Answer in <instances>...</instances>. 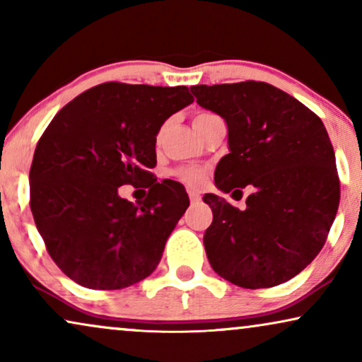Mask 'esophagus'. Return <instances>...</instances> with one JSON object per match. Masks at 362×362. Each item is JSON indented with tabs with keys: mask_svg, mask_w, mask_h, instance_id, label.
I'll return each instance as SVG.
<instances>
[{
	"mask_svg": "<svg viewBox=\"0 0 362 362\" xmlns=\"http://www.w3.org/2000/svg\"><path fill=\"white\" fill-rule=\"evenodd\" d=\"M187 194H189V199H191V202H197V201L201 199L199 192L194 191V189H187Z\"/></svg>",
	"mask_w": 362,
	"mask_h": 362,
	"instance_id": "1",
	"label": "esophagus"
}]
</instances>
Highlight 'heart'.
<instances>
[{
    "mask_svg": "<svg viewBox=\"0 0 362 362\" xmlns=\"http://www.w3.org/2000/svg\"><path fill=\"white\" fill-rule=\"evenodd\" d=\"M207 117H212V113H199V115H196L194 122L197 120H204ZM175 176L177 180H181L185 185L191 186V187H199L204 185L206 181V170L204 168H199V166H186V168H180V170L175 171Z\"/></svg>",
    "mask_w": 362,
    "mask_h": 362,
    "instance_id": "obj_1",
    "label": "heart"
}]
</instances>
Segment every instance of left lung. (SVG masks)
<instances>
[{
  "label": "left lung",
  "instance_id": "obj_1",
  "mask_svg": "<svg viewBox=\"0 0 362 362\" xmlns=\"http://www.w3.org/2000/svg\"><path fill=\"white\" fill-rule=\"evenodd\" d=\"M196 102L229 128V155L216 168L221 191L244 211L206 194L212 224L204 247L217 275L242 288L284 284L323 249L339 206L334 150L321 118L267 82L191 87Z\"/></svg>",
  "mask_w": 362,
  "mask_h": 362
}]
</instances>
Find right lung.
I'll use <instances>...</instances> for the list:
<instances>
[{
  "instance_id": "1",
  "label": "right lung",
  "mask_w": 362,
  "mask_h": 362,
  "mask_svg": "<svg viewBox=\"0 0 362 362\" xmlns=\"http://www.w3.org/2000/svg\"><path fill=\"white\" fill-rule=\"evenodd\" d=\"M192 102L185 86L100 83L61 108L39 138L29 204L49 255L76 284L127 288L160 264L189 197L150 171L156 135ZM125 184L148 191L138 206L117 194Z\"/></svg>"
}]
</instances>
